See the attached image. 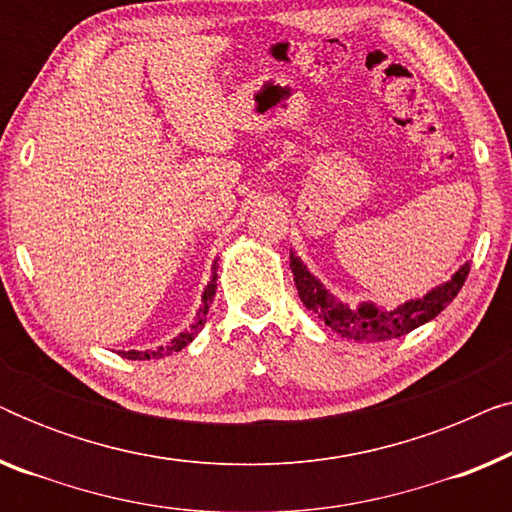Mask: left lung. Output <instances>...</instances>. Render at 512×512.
Segmentation results:
<instances>
[{
	"label": "left lung",
	"instance_id": "1",
	"mask_svg": "<svg viewBox=\"0 0 512 512\" xmlns=\"http://www.w3.org/2000/svg\"><path fill=\"white\" fill-rule=\"evenodd\" d=\"M471 265L464 263L447 282L433 286L422 298L405 300L401 305L384 307L370 300L359 305H349L340 300L335 293L326 289L310 268L303 263L296 251H291V272L296 282L298 296L307 310H312L331 331L340 333L347 340L359 342H382L408 335L415 328L424 326L426 321L438 317L447 305L457 298L461 286H464Z\"/></svg>",
	"mask_w": 512,
	"mask_h": 512
}]
</instances>
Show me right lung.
Returning <instances> with one entry per match:
<instances>
[{
	"label": "right lung",
	"mask_w": 512,
	"mask_h": 512,
	"mask_svg": "<svg viewBox=\"0 0 512 512\" xmlns=\"http://www.w3.org/2000/svg\"><path fill=\"white\" fill-rule=\"evenodd\" d=\"M216 261L212 265V277H209V282L205 286V291H202V305L198 314H195L193 324L186 328V331H181L177 338L167 342V345H160L156 349H146V352H137V349H130V352H118L123 356V359H132V361H149V359H163V356H170L172 352H181L188 342H193L195 335L200 333V328L205 326L207 321V312H209V305H212L214 300V293H216Z\"/></svg>",
	"instance_id": "add662e5"
}]
</instances>
